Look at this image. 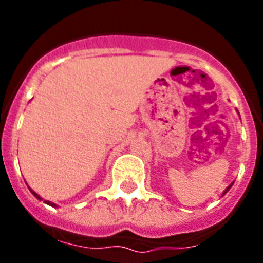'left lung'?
Masks as SVG:
<instances>
[{"label": "left lung", "instance_id": "1", "mask_svg": "<svg viewBox=\"0 0 263 263\" xmlns=\"http://www.w3.org/2000/svg\"><path fill=\"white\" fill-rule=\"evenodd\" d=\"M231 187H232V184H231V185H229V187L227 188V190H225V191H224V194H225V192H227V191H228V190H229V188H231Z\"/></svg>", "mask_w": 263, "mask_h": 263}]
</instances>
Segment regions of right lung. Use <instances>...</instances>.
Returning a JSON list of instances; mask_svg holds the SVG:
<instances>
[{"label": "right lung", "mask_w": 263, "mask_h": 263, "mask_svg": "<svg viewBox=\"0 0 263 263\" xmlns=\"http://www.w3.org/2000/svg\"><path fill=\"white\" fill-rule=\"evenodd\" d=\"M31 192H32V195L35 196V198H36V199H39V200H42V198H41V196L38 195V194H36V192H34L32 191V190H30ZM45 203H47V204H50V206H55L54 203H51V202H49V200H45Z\"/></svg>", "instance_id": "obj_1"}]
</instances>
